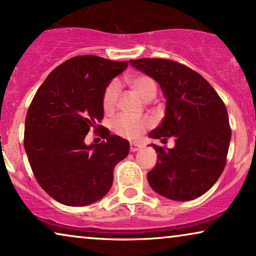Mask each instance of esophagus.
Instances as JSON below:
<instances>
[{
	"label": "esophagus",
	"mask_w": 256,
	"mask_h": 256,
	"mask_svg": "<svg viewBox=\"0 0 256 256\" xmlns=\"http://www.w3.org/2000/svg\"><path fill=\"white\" fill-rule=\"evenodd\" d=\"M142 148H143V146L140 144V143H135V142H132L130 143V152H138V150H141Z\"/></svg>",
	"instance_id": "1"
}]
</instances>
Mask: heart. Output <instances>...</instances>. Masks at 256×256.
I'll list each match as a JSON object with an SVG mask.
<instances>
[{
  "label": "heart",
  "mask_w": 256,
  "mask_h": 256,
  "mask_svg": "<svg viewBox=\"0 0 256 256\" xmlns=\"http://www.w3.org/2000/svg\"><path fill=\"white\" fill-rule=\"evenodd\" d=\"M126 82L130 87L136 96L141 98L143 101L154 99L157 92V85L155 80L146 74H132L126 78ZM118 98V82H112L104 90L102 96V107L106 113H110L116 106ZM150 121L144 118H130L121 115L113 122V130L118 135L126 138H138L150 127Z\"/></svg>",
  "instance_id": "b5f03b06"
}]
</instances>
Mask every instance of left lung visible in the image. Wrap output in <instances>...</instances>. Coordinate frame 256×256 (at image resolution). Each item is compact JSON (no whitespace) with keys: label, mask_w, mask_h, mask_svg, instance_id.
Instances as JSON below:
<instances>
[{"label":"left lung","mask_w":256,"mask_h":256,"mask_svg":"<svg viewBox=\"0 0 256 256\" xmlns=\"http://www.w3.org/2000/svg\"><path fill=\"white\" fill-rule=\"evenodd\" d=\"M129 64L155 80L166 100L163 120L149 138H174L172 149L152 144L157 162L146 174L149 185L171 200L200 197L226 164L230 128L225 104L199 73L180 62L143 58Z\"/></svg>","instance_id":"obj_1"}]
</instances>
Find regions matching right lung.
<instances>
[{
  "mask_svg": "<svg viewBox=\"0 0 256 256\" xmlns=\"http://www.w3.org/2000/svg\"><path fill=\"white\" fill-rule=\"evenodd\" d=\"M128 62L78 56L56 68L32 99L26 118L24 148L40 188L68 206H86L104 197L116 164L127 157L129 142L110 135L99 144L85 143L104 118L102 96Z\"/></svg>",
  "mask_w": 256,
  "mask_h": 256,
  "instance_id": "1",
  "label": "right lung"
}]
</instances>
